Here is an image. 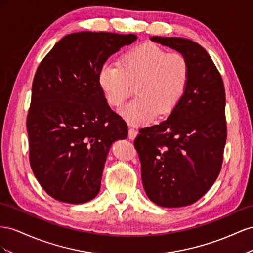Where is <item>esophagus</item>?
I'll list each match as a JSON object with an SVG mask.
<instances>
[{"mask_svg":"<svg viewBox=\"0 0 253 253\" xmlns=\"http://www.w3.org/2000/svg\"><path fill=\"white\" fill-rule=\"evenodd\" d=\"M136 135H138V131H136L135 129L129 127V130H128V138L130 139V140H134Z\"/></svg>","mask_w":253,"mask_h":253,"instance_id":"34e87169","label":"esophagus"}]
</instances>
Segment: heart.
I'll list each match as a JSON object with an SVG mask.
<instances>
[{"instance_id":"obj_1","label":"heart","mask_w":253,"mask_h":253,"mask_svg":"<svg viewBox=\"0 0 253 253\" xmlns=\"http://www.w3.org/2000/svg\"><path fill=\"white\" fill-rule=\"evenodd\" d=\"M190 78L185 57L154 43H143L123 53L119 66L108 61L100 67L97 82L107 102L121 107L132 94L135 97L121 110L131 125H144L157 113L168 114L182 98Z\"/></svg>"}]
</instances>
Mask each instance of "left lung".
<instances>
[{
    "label": "left lung",
    "mask_w": 253,
    "mask_h": 253,
    "mask_svg": "<svg viewBox=\"0 0 253 253\" xmlns=\"http://www.w3.org/2000/svg\"><path fill=\"white\" fill-rule=\"evenodd\" d=\"M150 40L182 54L190 78L169 117L141 129L134 140L143 187L158 206L185 207L203 197L219 175L227 139L225 86L211 57L198 43L160 36Z\"/></svg>",
    "instance_id": "8db88e82"
}]
</instances>
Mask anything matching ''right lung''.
<instances>
[{
	"instance_id": "right-lung-1",
	"label": "right lung",
	"mask_w": 253,
	"mask_h": 253,
	"mask_svg": "<svg viewBox=\"0 0 253 253\" xmlns=\"http://www.w3.org/2000/svg\"><path fill=\"white\" fill-rule=\"evenodd\" d=\"M138 37L104 32L64 36L35 74L27 115L30 162L49 196L84 204L99 192L112 143L128 135L100 90V67Z\"/></svg>"
}]
</instances>
